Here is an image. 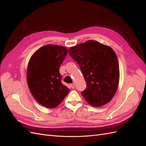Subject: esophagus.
Wrapping results in <instances>:
<instances>
[{"mask_svg": "<svg viewBox=\"0 0 146 146\" xmlns=\"http://www.w3.org/2000/svg\"><path fill=\"white\" fill-rule=\"evenodd\" d=\"M70 87L72 88V89H74V88H75V84L72 83V84H70Z\"/></svg>", "mask_w": 146, "mask_h": 146, "instance_id": "esophagus-1", "label": "esophagus"}]
</instances>
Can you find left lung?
<instances>
[{"label": "left lung", "mask_w": 146, "mask_h": 146, "mask_svg": "<svg viewBox=\"0 0 146 146\" xmlns=\"http://www.w3.org/2000/svg\"><path fill=\"white\" fill-rule=\"evenodd\" d=\"M69 53L80 68L86 88L82 96L90 105L101 107L114 97L119 82L116 53L110 46L93 40L69 48Z\"/></svg>", "instance_id": "1"}]
</instances>
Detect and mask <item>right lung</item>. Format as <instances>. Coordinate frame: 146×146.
Listing matches in <instances>:
<instances>
[{"label": "right lung", "mask_w": 146, "mask_h": 146, "mask_svg": "<svg viewBox=\"0 0 146 146\" xmlns=\"http://www.w3.org/2000/svg\"><path fill=\"white\" fill-rule=\"evenodd\" d=\"M68 54L64 46L47 44L30 57L27 80L30 92L38 102L48 108L60 105L69 89L61 83L59 69Z\"/></svg>", "instance_id": "1"}]
</instances>
